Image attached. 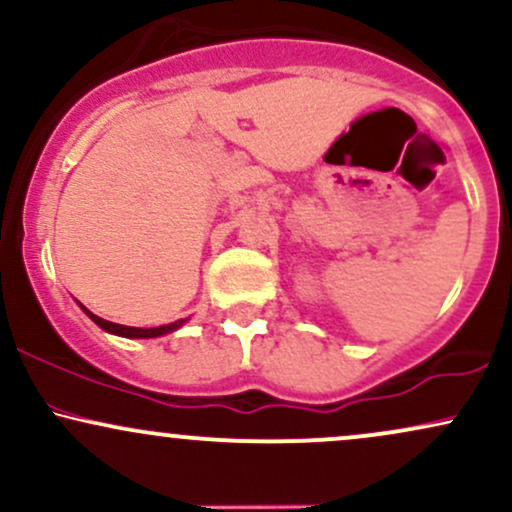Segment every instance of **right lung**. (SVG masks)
Segmentation results:
<instances>
[{"instance_id": "add662e5", "label": "right lung", "mask_w": 512, "mask_h": 512, "mask_svg": "<svg viewBox=\"0 0 512 512\" xmlns=\"http://www.w3.org/2000/svg\"><path fill=\"white\" fill-rule=\"evenodd\" d=\"M79 305H81V303H79ZM81 310H84V313H86L88 317H91V320L96 322V325L101 327V330L110 332V334H117V337H127V339H151V337H163V334L180 330V327L185 325V322H187V320H175V322H170V325H161V327H127V325H117V322H108V320H103V317L93 315L91 310L84 308V305H81Z\"/></svg>"}]
</instances>
